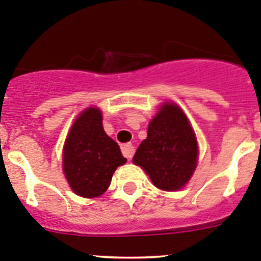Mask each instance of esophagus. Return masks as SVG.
Listing matches in <instances>:
<instances>
[{
  "label": "esophagus",
  "instance_id": "obj_1",
  "mask_svg": "<svg viewBox=\"0 0 261 261\" xmlns=\"http://www.w3.org/2000/svg\"><path fill=\"white\" fill-rule=\"evenodd\" d=\"M121 152H123V155L128 160H130L133 158V155H135V146L132 143H125V145L121 146Z\"/></svg>",
  "mask_w": 261,
  "mask_h": 261
}]
</instances>
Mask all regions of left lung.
<instances>
[{"label":"left lung","instance_id":"1","mask_svg":"<svg viewBox=\"0 0 261 261\" xmlns=\"http://www.w3.org/2000/svg\"><path fill=\"white\" fill-rule=\"evenodd\" d=\"M197 158V140L186 114L177 103L164 102L148 124L147 138L133 163L147 173L155 187L178 191L192 177Z\"/></svg>","mask_w":261,"mask_h":261}]
</instances>
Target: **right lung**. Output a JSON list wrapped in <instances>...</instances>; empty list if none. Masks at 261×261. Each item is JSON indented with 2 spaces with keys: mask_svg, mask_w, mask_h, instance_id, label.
Masks as SVG:
<instances>
[{
  "mask_svg": "<svg viewBox=\"0 0 261 261\" xmlns=\"http://www.w3.org/2000/svg\"><path fill=\"white\" fill-rule=\"evenodd\" d=\"M125 163L118 143L103 130L100 109L82 111L63 150L64 174L73 192L86 198L98 197L109 188L116 168Z\"/></svg>",
  "mask_w": 261,
  "mask_h": 261,
  "instance_id": "1",
  "label": "right lung"
}]
</instances>
